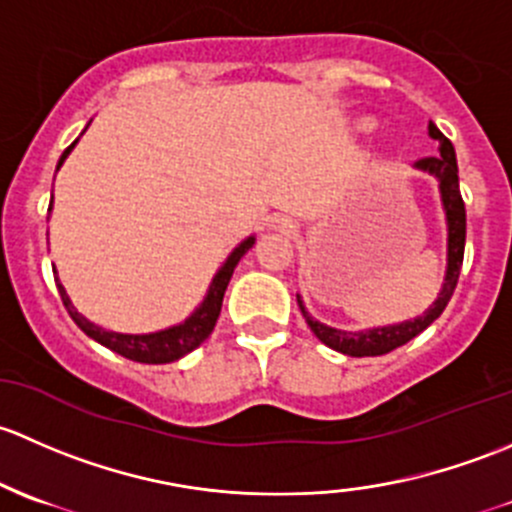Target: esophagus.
I'll list each match as a JSON object with an SVG mask.
<instances>
[{
	"instance_id": "34e87169",
	"label": "esophagus",
	"mask_w": 512,
	"mask_h": 512,
	"mask_svg": "<svg viewBox=\"0 0 512 512\" xmlns=\"http://www.w3.org/2000/svg\"><path fill=\"white\" fill-rule=\"evenodd\" d=\"M268 226L276 231H286V234H291V231H295V224L291 219L286 217H271V221H268Z\"/></svg>"
}]
</instances>
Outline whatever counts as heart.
<instances>
[{"mask_svg":"<svg viewBox=\"0 0 512 512\" xmlns=\"http://www.w3.org/2000/svg\"><path fill=\"white\" fill-rule=\"evenodd\" d=\"M367 128H372V123H367Z\"/></svg>","mask_w":512,"mask_h":512,"instance_id":"heart-1","label":"heart"}]
</instances>
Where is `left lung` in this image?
<instances>
[{
  "label": "left lung",
  "instance_id": "obj_1",
  "mask_svg": "<svg viewBox=\"0 0 512 512\" xmlns=\"http://www.w3.org/2000/svg\"><path fill=\"white\" fill-rule=\"evenodd\" d=\"M429 138L439 142V155L424 157V160L414 162V170L426 172V175H431L439 182L441 207H444L446 214V273L444 283H441V291L436 295L434 303H431L421 315H416L412 320H402V323L379 325V328L367 330H340L315 320L313 315L305 310L303 298L298 295L300 313H303L305 323H308V328L313 330L315 337H318L323 345L333 347V350L342 352V355L347 357H377L402 347L404 342H409L412 337L424 333V330L444 313L453 291H456L458 273H461L463 263V249H466V207H463L461 189H458V165L451 140L446 138L431 120Z\"/></svg>",
  "mask_w": 512,
  "mask_h": 512
}]
</instances>
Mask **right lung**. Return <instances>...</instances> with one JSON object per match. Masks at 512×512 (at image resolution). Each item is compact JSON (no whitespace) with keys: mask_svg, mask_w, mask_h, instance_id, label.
I'll return each instance as SVG.
<instances>
[{"mask_svg":"<svg viewBox=\"0 0 512 512\" xmlns=\"http://www.w3.org/2000/svg\"><path fill=\"white\" fill-rule=\"evenodd\" d=\"M76 142H71V145L63 150L59 165H56V172L61 170V165L66 162V157L71 155V150L76 147ZM51 207H54V197H51L49 212H51ZM254 244H256V236H246V239L241 241V244L236 246L229 256H226V261L221 263V268L214 273L212 283H209L207 295H204L202 303H199L197 308L189 313V318H184L182 323L170 325V328H165V330H155V333L135 335V333H115V330L100 328V325L91 323L86 315L78 313L76 305H73L71 298H68L66 288H63V283L59 281V273L54 271L56 288H59L61 300H63V305H66L68 315L73 318V323H76L88 337H93V340L100 342L103 347H108V350L118 352V355L128 357V360H133V362H145V365H167V362H175V360H179V357H184V355H189L192 350H197V347L202 345L209 335H212L214 325H217V318L221 313V300H224L226 286H229L231 276H234V268L239 266L241 256H244Z\"/></svg>","mask_w":512,"mask_h":512,"instance_id":"add662e5","label":"right lung"}]
</instances>
